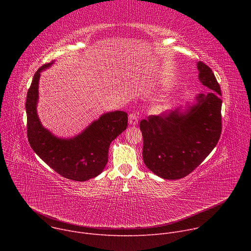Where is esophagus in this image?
<instances>
[{
	"mask_svg": "<svg viewBox=\"0 0 251 251\" xmlns=\"http://www.w3.org/2000/svg\"><path fill=\"white\" fill-rule=\"evenodd\" d=\"M129 124L132 125V126H135L138 124V116L136 113H131L129 115Z\"/></svg>",
	"mask_w": 251,
	"mask_h": 251,
	"instance_id": "34e87169",
	"label": "esophagus"
}]
</instances>
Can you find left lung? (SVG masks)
Returning <instances> with one entry per match:
<instances>
[{
    "label": "left lung",
    "mask_w": 251,
    "mask_h": 251,
    "mask_svg": "<svg viewBox=\"0 0 251 251\" xmlns=\"http://www.w3.org/2000/svg\"><path fill=\"white\" fill-rule=\"evenodd\" d=\"M204 93L186 109L149 116L140 122L143 160L155 175L177 180L192 173L217 146L222 133V91L212 70L197 63Z\"/></svg>",
    "instance_id": "left-lung-1"
}]
</instances>
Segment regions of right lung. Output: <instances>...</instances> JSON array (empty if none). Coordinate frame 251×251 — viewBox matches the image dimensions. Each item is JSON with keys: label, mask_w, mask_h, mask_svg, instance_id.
I'll use <instances>...</instances> for the list:
<instances>
[{"label": "right lung", "mask_w": 251, "mask_h": 251, "mask_svg": "<svg viewBox=\"0 0 251 251\" xmlns=\"http://www.w3.org/2000/svg\"><path fill=\"white\" fill-rule=\"evenodd\" d=\"M53 62L39 68L27 90V140L34 153L57 174L69 180L84 182L104 170L111 142L127 128L128 114L119 110L107 112L73 138L54 136L43 126L37 112L41 73Z\"/></svg>", "instance_id": "obj_1"}]
</instances>
